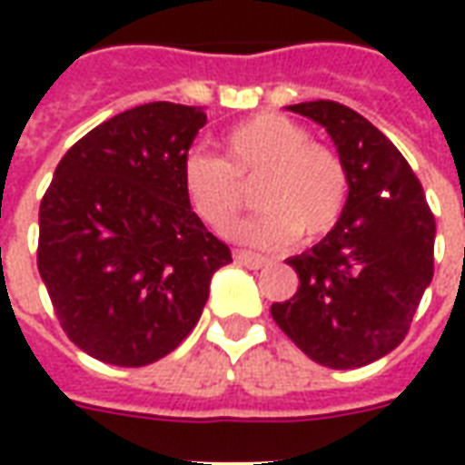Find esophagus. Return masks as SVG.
I'll return each mask as SVG.
<instances>
[{
	"instance_id": "34e87169",
	"label": "esophagus",
	"mask_w": 465,
	"mask_h": 465,
	"mask_svg": "<svg viewBox=\"0 0 465 465\" xmlns=\"http://www.w3.org/2000/svg\"><path fill=\"white\" fill-rule=\"evenodd\" d=\"M233 259H236V263H242V266H246V269H263L266 266V259H263L262 253H252V252H233Z\"/></svg>"
}]
</instances>
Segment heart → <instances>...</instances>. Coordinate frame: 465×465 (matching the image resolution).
I'll list each match as a JSON object with an SVG mask.
<instances>
[{
	"mask_svg": "<svg viewBox=\"0 0 465 465\" xmlns=\"http://www.w3.org/2000/svg\"><path fill=\"white\" fill-rule=\"evenodd\" d=\"M222 159L193 152L182 163L183 199L213 232H226L246 209L249 192L263 213L236 236L256 246H286L299 233L316 242L341 222L349 176L339 153L312 142L306 126L283 114H256L219 139Z\"/></svg>",
	"mask_w": 465,
	"mask_h": 465,
	"instance_id": "heart-1",
	"label": "heart"
}]
</instances>
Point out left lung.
<instances>
[{
  "mask_svg": "<svg viewBox=\"0 0 465 465\" xmlns=\"http://www.w3.org/2000/svg\"><path fill=\"white\" fill-rule=\"evenodd\" d=\"M289 112L329 132L346 166L349 199L341 222L289 259L299 289L273 303L272 316L312 361L359 369L409 333L433 279L436 222L409 162L369 119L326 99Z\"/></svg>",
  "mask_w": 465,
  "mask_h": 465,
  "instance_id": "1",
  "label": "left lung"
}]
</instances>
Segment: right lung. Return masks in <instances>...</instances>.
<instances>
[{
  "mask_svg": "<svg viewBox=\"0 0 465 465\" xmlns=\"http://www.w3.org/2000/svg\"><path fill=\"white\" fill-rule=\"evenodd\" d=\"M202 106L152 102L64 153L39 206L36 266L66 336L114 366H146L192 333L232 252L189 209L182 163Z\"/></svg>",
  "mask_w": 465,
  "mask_h": 465,
  "instance_id": "obj_1",
  "label": "right lung"
}]
</instances>
